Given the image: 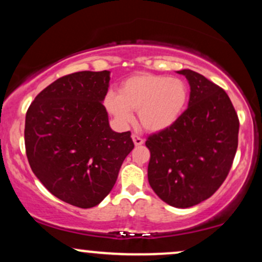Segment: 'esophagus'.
Wrapping results in <instances>:
<instances>
[{
  "label": "esophagus",
  "mask_w": 262,
  "mask_h": 262,
  "mask_svg": "<svg viewBox=\"0 0 262 262\" xmlns=\"http://www.w3.org/2000/svg\"><path fill=\"white\" fill-rule=\"evenodd\" d=\"M132 139H133L135 146H140V145H143V144H144L143 138L139 137V135H137V134L132 135Z\"/></svg>",
  "instance_id": "34e87169"
}]
</instances>
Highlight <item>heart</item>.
Here are the masks:
<instances>
[{
  "label": "heart",
  "instance_id": "heart-1",
  "mask_svg": "<svg viewBox=\"0 0 262 262\" xmlns=\"http://www.w3.org/2000/svg\"><path fill=\"white\" fill-rule=\"evenodd\" d=\"M187 101L188 86L183 80L144 73L123 81L119 93L108 91L104 106L121 127L133 121V111H138L143 128L160 132L182 116Z\"/></svg>",
  "mask_w": 262,
  "mask_h": 262
}]
</instances>
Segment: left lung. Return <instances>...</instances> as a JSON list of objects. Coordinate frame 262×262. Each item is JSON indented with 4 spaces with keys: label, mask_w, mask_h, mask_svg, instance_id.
<instances>
[{
    "label": "left lung",
    "mask_w": 262,
    "mask_h": 262,
    "mask_svg": "<svg viewBox=\"0 0 262 262\" xmlns=\"http://www.w3.org/2000/svg\"><path fill=\"white\" fill-rule=\"evenodd\" d=\"M188 107L169 128L150 135L148 180L164 202L188 208L209 198L227 179L237 148L239 119L223 89L196 73Z\"/></svg>",
    "instance_id": "1"
}]
</instances>
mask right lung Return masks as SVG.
Listing matches in <instances>:
<instances>
[{"label": "right lung", "instance_id": "1", "mask_svg": "<svg viewBox=\"0 0 262 262\" xmlns=\"http://www.w3.org/2000/svg\"><path fill=\"white\" fill-rule=\"evenodd\" d=\"M110 71H80L45 87L26 114L29 165L45 188L64 202L91 208L112 191L134 148L130 132L111 129L103 106Z\"/></svg>", "mask_w": 262, "mask_h": 262}]
</instances>
